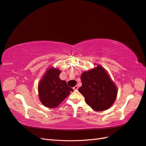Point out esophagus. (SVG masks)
Returning a JSON list of instances; mask_svg holds the SVG:
<instances>
[{
  "mask_svg": "<svg viewBox=\"0 0 146 146\" xmlns=\"http://www.w3.org/2000/svg\"><path fill=\"white\" fill-rule=\"evenodd\" d=\"M78 88V86H75L74 87H73V90H77Z\"/></svg>",
  "mask_w": 146,
  "mask_h": 146,
  "instance_id": "esophagus-1",
  "label": "esophagus"
}]
</instances>
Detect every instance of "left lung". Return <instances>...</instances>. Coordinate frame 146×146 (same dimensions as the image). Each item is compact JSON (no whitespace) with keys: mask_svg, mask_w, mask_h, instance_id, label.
Instances as JSON below:
<instances>
[{"mask_svg":"<svg viewBox=\"0 0 146 146\" xmlns=\"http://www.w3.org/2000/svg\"><path fill=\"white\" fill-rule=\"evenodd\" d=\"M81 86L78 91L86 103L94 111H104L116 100L117 89L104 68L97 65L81 75Z\"/></svg>","mask_w":146,"mask_h":146,"instance_id":"left-lung-1","label":"left lung"}]
</instances>
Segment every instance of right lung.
Listing matches in <instances>:
<instances>
[{
    "instance_id": "1",
    "label": "right lung",
    "mask_w": 146,
    "mask_h": 146,
    "mask_svg": "<svg viewBox=\"0 0 146 146\" xmlns=\"http://www.w3.org/2000/svg\"><path fill=\"white\" fill-rule=\"evenodd\" d=\"M61 71L58 68L50 67L40 81L38 86L40 100L44 106L55 108L73 91L68 86L65 80L60 79Z\"/></svg>"
}]
</instances>
